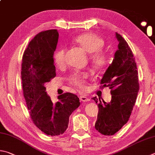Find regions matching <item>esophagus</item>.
I'll return each instance as SVG.
<instances>
[{
    "mask_svg": "<svg viewBox=\"0 0 155 155\" xmlns=\"http://www.w3.org/2000/svg\"><path fill=\"white\" fill-rule=\"evenodd\" d=\"M79 99L81 101H82V102H88V101H89V98L88 97H87L86 95H80Z\"/></svg>",
    "mask_w": 155,
    "mask_h": 155,
    "instance_id": "1",
    "label": "esophagus"
}]
</instances>
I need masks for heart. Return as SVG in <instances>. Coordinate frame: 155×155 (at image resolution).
Wrapping results in <instances>:
<instances>
[{"label": "heart", "mask_w": 155, "mask_h": 155, "mask_svg": "<svg viewBox=\"0 0 155 155\" xmlns=\"http://www.w3.org/2000/svg\"><path fill=\"white\" fill-rule=\"evenodd\" d=\"M74 41L81 49L90 54V60L94 68L102 70L108 65V58L102 50L104 41L100 36L93 32H86L77 36ZM53 61L58 68H62L65 64V49H60L55 52ZM88 77L87 72H74L70 76L68 81L74 86L82 88Z\"/></svg>", "instance_id": "heart-1"}]
</instances>
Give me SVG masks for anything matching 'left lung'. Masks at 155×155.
<instances>
[{"label":"left lung","mask_w":155,"mask_h":155,"mask_svg":"<svg viewBox=\"0 0 155 155\" xmlns=\"http://www.w3.org/2000/svg\"><path fill=\"white\" fill-rule=\"evenodd\" d=\"M118 49L112 64L101 80L102 88L111 89L110 102L97 104V97L92 98L99 108L95 128L105 136H112L127 123L139 91L138 73L133 53L122 36L116 32Z\"/></svg>","instance_id":"1"}]
</instances>
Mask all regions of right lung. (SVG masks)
Masks as SVG:
<instances>
[{"instance_id":"add662e5","label":"right lung","mask_w":155,"mask_h":155,"mask_svg":"<svg viewBox=\"0 0 155 155\" xmlns=\"http://www.w3.org/2000/svg\"><path fill=\"white\" fill-rule=\"evenodd\" d=\"M57 30L43 31L36 35L24 51L21 77L24 97L32 120L48 136H59L68 128L69 117L81 103L71 93L58 96L53 103L47 94L45 83L56 76L53 54L57 47Z\"/></svg>"}]
</instances>
